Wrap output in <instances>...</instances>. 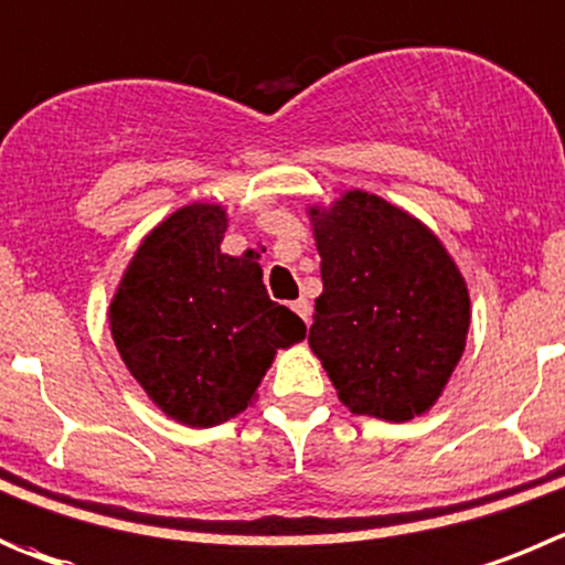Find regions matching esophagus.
Returning <instances> with one entry per match:
<instances>
[{"label": "esophagus", "instance_id": "obj_1", "mask_svg": "<svg viewBox=\"0 0 565 565\" xmlns=\"http://www.w3.org/2000/svg\"><path fill=\"white\" fill-rule=\"evenodd\" d=\"M291 308H294V313H297L299 319L305 321V324H310V316H313V308H310L308 299H305V297H302V299H297V302H294Z\"/></svg>", "mask_w": 565, "mask_h": 565}]
</instances>
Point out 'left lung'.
<instances>
[{
    "mask_svg": "<svg viewBox=\"0 0 565 565\" xmlns=\"http://www.w3.org/2000/svg\"><path fill=\"white\" fill-rule=\"evenodd\" d=\"M324 291L308 343L358 416L411 422L447 388L471 327L469 286L438 235L349 188L308 205Z\"/></svg>",
    "mask_w": 565,
    "mask_h": 565,
    "instance_id": "1",
    "label": "left lung"
}]
</instances>
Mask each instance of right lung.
I'll use <instances>...</instances> for the list:
<instances>
[{
  "label": "right lung",
  "instance_id": "add662e5",
  "mask_svg": "<svg viewBox=\"0 0 565 565\" xmlns=\"http://www.w3.org/2000/svg\"><path fill=\"white\" fill-rule=\"evenodd\" d=\"M227 207L191 202L154 224L107 308L113 343L143 394L185 427H216L257 399L277 349L305 338L268 299L249 255H224Z\"/></svg>",
  "mask_w": 565,
  "mask_h": 565
}]
</instances>
